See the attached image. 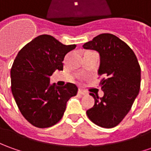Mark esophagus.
I'll return each instance as SVG.
<instances>
[{
    "label": "esophagus",
    "mask_w": 151,
    "mask_h": 151,
    "mask_svg": "<svg viewBox=\"0 0 151 151\" xmlns=\"http://www.w3.org/2000/svg\"><path fill=\"white\" fill-rule=\"evenodd\" d=\"M78 94H81V95H86V94H88V93L86 92V91H84L83 89H78Z\"/></svg>",
    "instance_id": "esophagus-1"
}]
</instances>
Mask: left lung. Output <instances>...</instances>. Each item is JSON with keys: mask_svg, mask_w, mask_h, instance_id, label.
Here are the masks:
<instances>
[{"mask_svg": "<svg viewBox=\"0 0 151 151\" xmlns=\"http://www.w3.org/2000/svg\"><path fill=\"white\" fill-rule=\"evenodd\" d=\"M83 47L98 52V75L105 77L100 83L104 95L99 97L90 93L95 103L87 115L99 127H116L131 110L140 92V67L137 58L125 42L111 34H101Z\"/></svg>", "mask_w": 151, "mask_h": 151, "instance_id": "obj_1", "label": "left lung"}]
</instances>
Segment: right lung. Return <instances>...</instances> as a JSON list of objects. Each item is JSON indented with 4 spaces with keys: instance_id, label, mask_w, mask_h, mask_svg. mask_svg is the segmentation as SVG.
<instances>
[{
    "instance_id": "add662e5",
    "label": "right lung",
    "mask_w": 151,
    "mask_h": 151,
    "mask_svg": "<svg viewBox=\"0 0 151 151\" xmlns=\"http://www.w3.org/2000/svg\"><path fill=\"white\" fill-rule=\"evenodd\" d=\"M76 48L49 35L35 38L17 54L11 69V92L21 114L30 124L47 128L63 116L67 101L77 95L75 84H50V76L63 70L65 55Z\"/></svg>"
}]
</instances>
